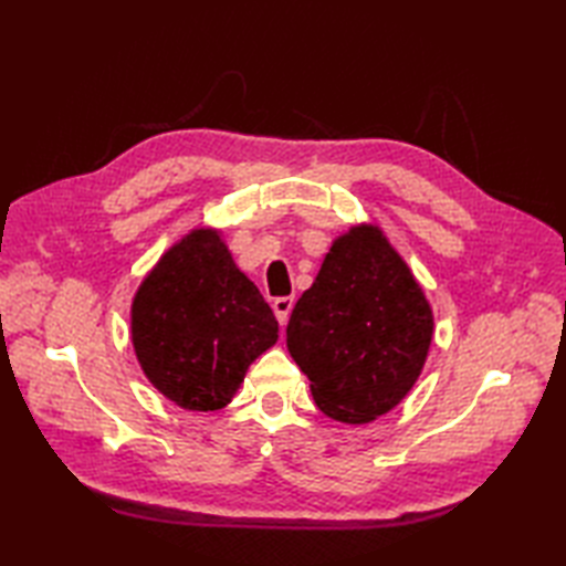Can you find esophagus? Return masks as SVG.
Segmentation results:
<instances>
[{"label":"esophagus","instance_id":"1","mask_svg":"<svg viewBox=\"0 0 566 566\" xmlns=\"http://www.w3.org/2000/svg\"><path fill=\"white\" fill-rule=\"evenodd\" d=\"M292 308H294V298H292V296L274 298V302H272V311H274L276 321H280V326H286V321H290Z\"/></svg>","mask_w":566,"mask_h":566}]
</instances>
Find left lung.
I'll return each mask as SVG.
<instances>
[{"label": "left lung", "mask_w": 566, "mask_h": 566, "mask_svg": "<svg viewBox=\"0 0 566 566\" xmlns=\"http://www.w3.org/2000/svg\"><path fill=\"white\" fill-rule=\"evenodd\" d=\"M432 308L377 223L333 240L298 298L286 347L323 413L365 426L413 389L432 340Z\"/></svg>", "instance_id": "obj_1"}]
</instances>
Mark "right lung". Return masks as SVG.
Segmentation results:
<instances>
[{
	"mask_svg": "<svg viewBox=\"0 0 566 566\" xmlns=\"http://www.w3.org/2000/svg\"><path fill=\"white\" fill-rule=\"evenodd\" d=\"M276 338L272 308L238 270L219 228H195L163 252L130 304L143 375L185 411L231 403Z\"/></svg>",
	"mask_w": 566,
	"mask_h": 566,
	"instance_id": "obj_1",
	"label": "right lung"
}]
</instances>
